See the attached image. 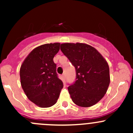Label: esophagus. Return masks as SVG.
<instances>
[{
    "instance_id": "esophagus-1",
    "label": "esophagus",
    "mask_w": 133,
    "mask_h": 133,
    "mask_svg": "<svg viewBox=\"0 0 133 133\" xmlns=\"http://www.w3.org/2000/svg\"><path fill=\"white\" fill-rule=\"evenodd\" d=\"M62 78L63 81L65 82V74H63L62 75Z\"/></svg>"
}]
</instances>
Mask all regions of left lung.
<instances>
[{
    "instance_id": "obj_1",
    "label": "left lung",
    "mask_w": 133,
    "mask_h": 133,
    "mask_svg": "<svg viewBox=\"0 0 133 133\" xmlns=\"http://www.w3.org/2000/svg\"><path fill=\"white\" fill-rule=\"evenodd\" d=\"M60 49L76 71V80L68 88L73 102L84 108L96 104L106 93L110 83L106 60L95 48L82 43H64Z\"/></svg>"
}]
</instances>
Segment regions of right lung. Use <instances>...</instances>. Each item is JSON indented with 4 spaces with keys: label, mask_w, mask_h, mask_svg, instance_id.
<instances>
[{
    "label": "right lung",
    "mask_w": 133,
    "mask_h": 133,
    "mask_svg": "<svg viewBox=\"0 0 133 133\" xmlns=\"http://www.w3.org/2000/svg\"><path fill=\"white\" fill-rule=\"evenodd\" d=\"M60 45L46 44L36 48L28 55L20 69L21 85L27 97L41 108L55 104L64 86L53 62Z\"/></svg>",
    "instance_id": "add662e5"
}]
</instances>
